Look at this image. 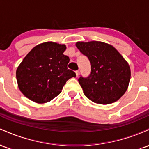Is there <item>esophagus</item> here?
I'll use <instances>...</instances> for the list:
<instances>
[{"instance_id": "esophagus-1", "label": "esophagus", "mask_w": 149, "mask_h": 149, "mask_svg": "<svg viewBox=\"0 0 149 149\" xmlns=\"http://www.w3.org/2000/svg\"><path fill=\"white\" fill-rule=\"evenodd\" d=\"M75 73H76V77H78V75H79V71H75Z\"/></svg>"}]
</instances>
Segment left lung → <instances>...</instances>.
<instances>
[{"mask_svg": "<svg viewBox=\"0 0 149 149\" xmlns=\"http://www.w3.org/2000/svg\"><path fill=\"white\" fill-rule=\"evenodd\" d=\"M76 47L90 60L91 72L78 79L84 95L97 104H109L120 98L130 80V68L115 47L100 41L77 42Z\"/></svg>", "mask_w": 149, "mask_h": 149, "instance_id": "1", "label": "left lung"}]
</instances>
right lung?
Returning <instances> with one entry per match:
<instances>
[{
	"label": "right lung",
	"mask_w": 149,
	"mask_h": 149,
	"mask_svg": "<svg viewBox=\"0 0 149 149\" xmlns=\"http://www.w3.org/2000/svg\"><path fill=\"white\" fill-rule=\"evenodd\" d=\"M65 45L45 42L34 47L24 58L16 71L19 89L38 104L50 102L59 95L68 80L76 77L68 69L69 57L63 53Z\"/></svg>",
	"instance_id": "1"
}]
</instances>
